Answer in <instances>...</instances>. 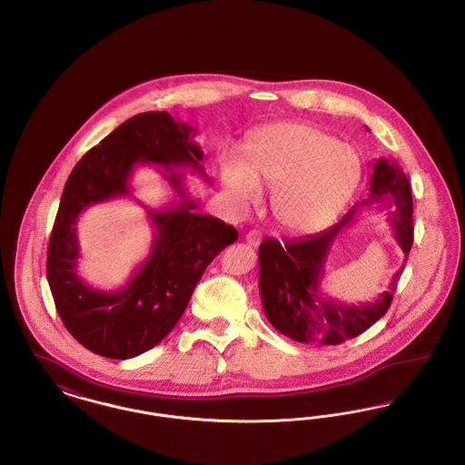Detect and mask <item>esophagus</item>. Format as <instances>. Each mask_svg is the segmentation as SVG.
<instances>
[{
  "mask_svg": "<svg viewBox=\"0 0 465 465\" xmlns=\"http://www.w3.org/2000/svg\"><path fill=\"white\" fill-rule=\"evenodd\" d=\"M245 241L247 243H251V245H258V243L262 242V233L258 232V230H251L247 235H245Z\"/></svg>",
  "mask_w": 465,
  "mask_h": 465,
  "instance_id": "34e87169",
  "label": "esophagus"
}]
</instances>
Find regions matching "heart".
Listing matches in <instances>:
<instances>
[{
  "instance_id": "b5f03b06",
  "label": "heart",
  "mask_w": 465,
  "mask_h": 465,
  "mask_svg": "<svg viewBox=\"0 0 465 465\" xmlns=\"http://www.w3.org/2000/svg\"><path fill=\"white\" fill-rule=\"evenodd\" d=\"M222 179L242 207L258 202L260 186L275 190L277 222L296 233H313L331 224L354 195L361 160L330 134L282 124L252 134L243 160L223 156Z\"/></svg>"
}]
</instances>
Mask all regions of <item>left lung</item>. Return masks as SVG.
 <instances>
[{
    "mask_svg": "<svg viewBox=\"0 0 465 465\" xmlns=\"http://www.w3.org/2000/svg\"><path fill=\"white\" fill-rule=\"evenodd\" d=\"M389 209V222L408 258L413 245L411 183L396 162L380 158L373 167L370 197L357 203ZM355 209L331 228L279 242L266 237L260 245V294L265 315L277 331L302 343L338 345L371 328L392 303L404 265L392 275L389 289L375 302L341 305L321 291L324 263L340 230L354 218Z\"/></svg>",
    "mask_w": 465,
    "mask_h": 465,
    "instance_id": "1",
    "label": "left lung"
}]
</instances>
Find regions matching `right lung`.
<instances>
[{
    "instance_id": "add662e5",
    "label": "right lung",
    "mask_w": 465,
    "mask_h": 465,
    "mask_svg": "<svg viewBox=\"0 0 465 465\" xmlns=\"http://www.w3.org/2000/svg\"><path fill=\"white\" fill-rule=\"evenodd\" d=\"M193 135L195 127L167 111H146L106 135L67 177L48 242L46 279L67 331L94 354L131 359L153 349L176 326L207 265L239 239L232 224L197 213L199 203L183 190L181 176L165 174L181 202L148 209L155 241L127 286L99 291L76 275L78 216L94 203L131 195L129 177L137 163L162 165L167 173L192 167L207 179Z\"/></svg>"
}]
</instances>
